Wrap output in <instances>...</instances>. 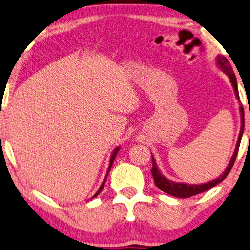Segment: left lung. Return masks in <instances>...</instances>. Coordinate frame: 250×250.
Masks as SVG:
<instances>
[{
    "instance_id": "left-lung-1",
    "label": "left lung",
    "mask_w": 250,
    "mask_h": 250,
    "mask_svg": "<svg viewBox=\"0 0 250 250\" xmlns=\"http://www.w3.org/2000/svg\"><path fill=\"white\" fill-rule=\"evenodd\" d=\"M218 64H219L221 68H223L224 72L226 73L227 75H229V78L230 79V82H232L234 91H235L236 97H238V100H240L239 90H238V83H236L235 74H234V72H233L232 66H230L229 61L227 60L225 57H218ZM240 112H241V119H242V122H241V131H240L239 140H238V144H236L235 152H234L232 159H230L229 166H227L226 170H225V172H224L223 175H221L220 177H218L217 180L208 182V183L198 184V186H196V184H195V186H191V184H186V183H175V182L167 180V178H166L161 174V172H160L158 167H156L155 160H154V158L152 156V161H153L152 175H153L154 182H155V186L158 187L160 190H162L163 192L168 193V195H171V196H174V197H180V198H188V197L198 195V193H200V192H204V191L211 189V188H213L214 186H217L218 183L223 182L225 178L227 177V175L229 174L230 169L233 168L234 162H235L236 155H238V152H239L240 141H241V138H242L243 128H245V115H243V106L242 105H241V107H240Z\"/></svg>"
}]
</instances>
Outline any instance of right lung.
Listing matches in <instances>:
<instances>
[{"label":"right lung","mask_w":250,"mask_h":250,"mask_svg":"<svg viewBox=\"0 0 250 250\" xmlns=\"http://www.w3.org/2000/svg\"><path fill=\"white\" fill-rule=\"evenodd\" d=\"M118 149L119 148H116L115 149V152H113V154H112V156H111V160H110V166H109V170H107V174H109V171H110V169H111V167H112V163H113V160H115V158H116V155H117V153H118ZM107 174H106V177H107ZM106 177H105V180H106ZM105 180H104V182L103 183H102V186H101V188L100 189H98V191L96 193H95V196L94 197H96L97 195H100L101 193V191L103 190V188H104V184H105ZM94 197H92V198H94Z\"/></svg>","instance_id":"1"}]
</instances>
